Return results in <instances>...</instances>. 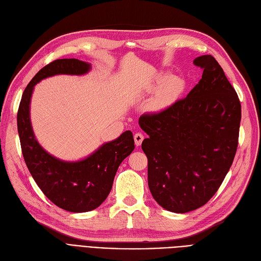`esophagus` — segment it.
<instances>
[{
  "instance_id": "34e87169",
  "label": "esophagus",
  "mask_w": 261,
  "mask_h": 261,
  "mask_svg": "<svg viewBox=\"0 0 261 261\" xmlns=\"http://www.w3.org/2000/svg\"><path fill=\"white\" fill-rule=\"evenodd\" d=\"M143 140H144V136L141 132H138L134 134V142H136V145L137 146H140L142 144Z\"/></svg>"
}]
</instances>
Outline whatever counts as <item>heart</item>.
Returning a JSON list of instances; mask_svg holds the SVG:
<instances>
[{
  "label": "heart",
  "instance_id": "obj_1",
  "mask_svg": "<svg viewBox=\"0 0 261 261\" xmlns=\"http://www.w3.org/2000/svg\"><path fill=\"white\" fill-rule=\"evenodd\" d=\"M182 88L181 82L179 80H169L166 82V85L163 87L162 91L159 92V94L157 95L156 102L158 104H166L179 93L180 90Z\"/></svg>",
  "mask_w": 261,
  "mask_h": 261
}]
</instances>
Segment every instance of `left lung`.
<instances>
[{"instance_id":"obj_1","label":"left lung","mask_w":261,"mask_h":261,"mask_svg":"<svg viewBox=\"0 0 261 261\" xmlns=\"http://www.w3.org/2000/svg\"><path fill=\"white\" fill-rule=\"evenodd\" d=\"M203 75L187 97L140 117L150 193L163 208L195 210L220 188L239 144L241 103L212 55L196 57Z\"/></svg>"}]
</instances>
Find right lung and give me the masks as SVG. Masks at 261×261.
<instances>
[{
    "label": "right lung",
    "instance_id": "obj_1",
    "mask_svg": "<svg viewBox=\"0 0 261 261\" xmlns=\"http://www.w3.org/2000/svg\"><path fill=\"white\" fill-rule=\"evenodd\" d=\"M91 65L75 58L56 60L43 67L24 89L17 113L21 152L28 169L43 194L62 209L86 213L97 208L112 190L115 174L123 159L134 149L131 131L107 142L79 162H64L41 147L30 121L33 87L55 74H85Z\"/></svg>",
    "mask_w": 261,
    "mask_h": 261
}]
</instances>
